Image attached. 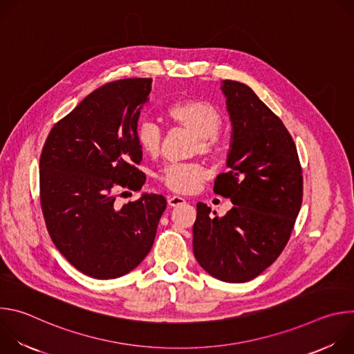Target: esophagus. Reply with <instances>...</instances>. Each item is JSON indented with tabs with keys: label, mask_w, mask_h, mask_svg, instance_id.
Masks as SVG:
<instances>
[{
	"label": "esophagus",
	"mask_w": 354,
	"mask_h": 354,
	"mask_svg": "<svg viewBox=\"0 0 354 354\" xmlns=\"http://www.w3.org/2000/svg\"><path fill=\"white\" fill-rule=\"evenodd\" d=\"M183 203H186V200L183 197H180V196H169L168 197V205L171 207H176V206H180Z\"/></svg>",
	"instance_id": "esophagus-1"
}]
</instances>
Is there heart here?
Here are the masks:
<instances>
[{"instance_id": "1", "label": "heart", "mask_w": 354, "mask_h": 354, "mask_svg": "<svg viewBox=\"0 0 354 354\" xmlns=\"http://www.w3.org/2000/svg\"><path fill=\"white\" fill-rule=\"evenodd\" d=\"M167 116L175 124L197 136L201 153H212L216 145V134L221 129L223 118L218 109L203 99L178 100L167 109ZM136 140L149 157L160 154L162 133L153 122H140L136 129ZM206 171L197 164H171L160 172L161 182L178 193L194 192L206 179Z\"/></svg>"}]
</instances>
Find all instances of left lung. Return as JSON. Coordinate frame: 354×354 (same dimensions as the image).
I'll list each match as a JSON object with an SVG mask.
<instances>
[{
    "label": "left lung",
    "instance_id": "8db88e82",
    "mask_svg": "<svg viewBox=\"0 0 354 354\" xmlns=\"http://www.w3.org/2000/svg\"><path fill=\"white\" fill-rule=\"evenodd\" d=\"M231 120L227 174L214 193L234 207L223 217L197 203L193 254L213 277L245 283L281 254L302 203V174L295 144L283 122L248 85L224 80Z\"/></svg>",
    "mask_w": 354,
    "mask_h": 354
}]
</instances>
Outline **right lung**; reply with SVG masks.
Segmentation results:
<instances>
[{
    "mask_svg": "<svg viewBox=\"0 0 354 354\" xmlns=\"http://www.w3.org/2000/svg\"><path fill=\"white\" fill-rule=\"evenodd\" d=\"M151 78H126L89 93L50 131L40 156V205L60 254L93 279L120 277L153 248L167 209L161 194L142 193L116 206L120 187L140 190L142 151L136 129ZM124 193V192H123Z\"/></svg>",
    "mask_w": 354,
    "mask_h": 354,
    "instance_id": "1",
    "label": "right lung"
}]
</instances>
